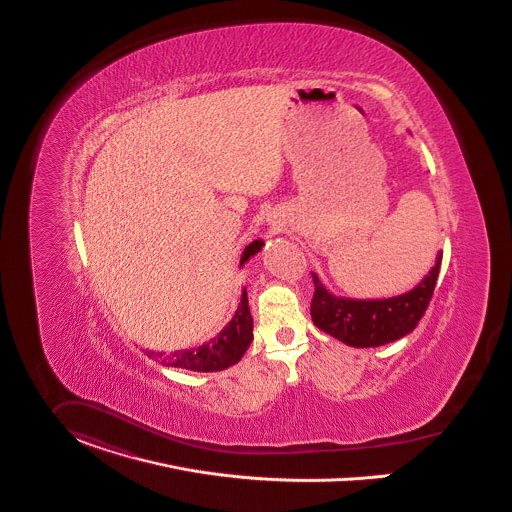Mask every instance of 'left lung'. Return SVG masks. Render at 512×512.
Listing matches in <instances>:
<instances>
[{"instance_id": "1", "label": "left lung", "mask_w": 512, "mask_h": 512, "mask_svg": "<svg viewBox=\"0 0 512 512\" xmlns=\"http://www.w3.org/2000/svg\"><path fill=\"white\" fill-rule=\"evenodd\" d=\"M443 254L439 252L429 275L408 293L392 299L357 301L340 299L326 291L316 273H312L314 295L310 316L316 328L353 347H378L408 336L429 307Z\"/></svg>"}]
</instances>
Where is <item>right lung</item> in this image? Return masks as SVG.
I'll return each instance as SVG.
<instances>
[{
    "instance_id": "add662e5",
    "label": "right lung",
    "mask_w": 512,
    "mask_h": 512,
    "mask_svg": "<svg viewBox=\"0 0 512 512\" xmlns=\"http://www.w3.org/2000/svg\"><path fill=\"white\" fill-rule=\"evenodd\" d=\"M262 244H264L262 240H254L252 244H248L244 248L242 258H240V266L250 256L260 252ZM252 326L254 324H252V314H250V308H248V297H246V291H242V299H240L237 314L223 328V332L217 334V338L207 341L196 349H188V351H176L171 355L149 351L147 355L155 357V359H161L163 365L176 367V369H188V371H198V373L223 371V369L239 363L242 355L246 353V349L252 341Z\"/></svg>"
}]
</instances>
